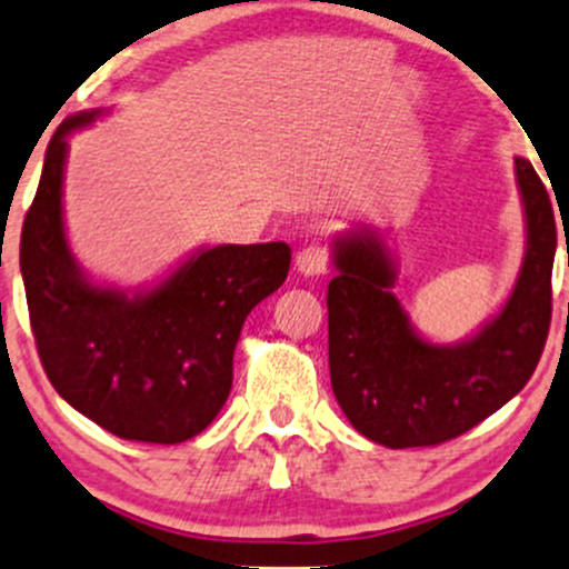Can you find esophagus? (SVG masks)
Listing matches in <instances>:
<instances>
[{
	"label": "esophagus",
	"mask_w": 569,
	"mask_h": 569,
	"mask_svg": "<svg viewBox=\"0 0 569 569\" xmlns=\"http://www.w3.org/2000/svg\"><path fill=\"white\" fill-rule=\"evenodd\" d=\"M329 264V248L323 242H310L302 251L297 253V272L305 274V278H313V274H323Z\"/></svg>",
	"instance_id": "esophagus-1"
}]
</instances>
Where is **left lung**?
Returning <instances> with one entry per match:
<instances>
[{
  "label": "left lung",
  "instance_id": "8db88e82",
  "mask_svg": "<svg viewBox=\"0 0 569 569\" xmlns=\"http://www.w3.org/2000/svg\"><path fill=\"white\" fill-rule=\"evenodd\" d=\"M527 253L505 308L470 340L435 346L395 297L397 267L372 229L335 242L329 376L356 432L386 448L440 446L478 427L527 386L551 327L557 218L546 186L516 156Z\"/></svg>",
  "mask_w": 569,
  "mask_h": 569
}]
</instances>
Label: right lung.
Segmentation results:
<instances>
[{"label": "right lung", "instance_id": "obj_1", "mask_svg": "<svg viewBox=\"0 0 569 569\" xmlns=\"http://www.w3.org/2000/svg\"><path fill=\"white\" fill-rule=\"evenodd\" d=\"M97 116L78 112L56 129L23 218L31 332L48 380L78 413L123 440L174 446L202 432L227 402L242 323L283 286L291 248H202L132 297L91 283L67 246L61 183L67 137Z\"/></svg>", "mask_w": 569, "mask_h": 569}]
</instances>
